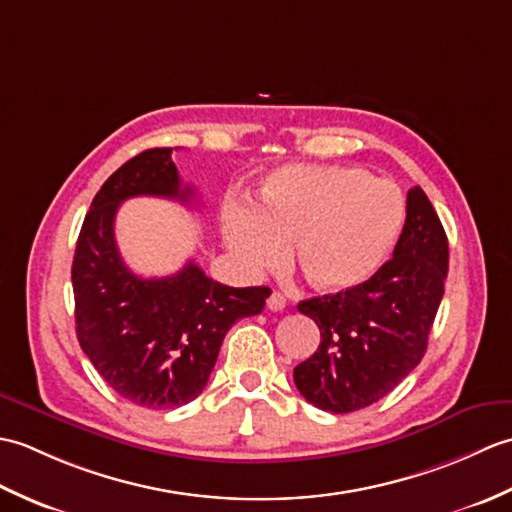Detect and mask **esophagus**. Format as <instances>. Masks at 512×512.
I'll list each match as a JSON object with an SVG mask.
<instances>
[{
  "mask_svg": "<svg viewBox=\"0 0 512 512\" xmlns=\"http://www.w3.org/2000/svg\"><path fill=\"white\" fill-rule=\"evenodd\" d=\"M266 306H268V310H270V312H281V310L286 308V297L281 295V292H273V295L268 297Z\"/></svg>",
  "mask_w": 512,
  "mask_h": 512,
  "instance_id": "obj_1",
  "label": "esophagus"
}]
</instances>
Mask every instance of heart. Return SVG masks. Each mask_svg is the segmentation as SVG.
<instances>
[{
    "mask_svg": "<svg viewBox=\"0 0 512 512\" xmlns=\"http://www.w3.org/2000/svg\"><path fill=\"white\" fill-rule=\"evenodd\" d=\"M405 226V200L361 167L290 165L270 173L262 204H231L224 242L239 264H279L295 242V264L314 290H356L380 273Z\"/></svg>",
    "mask_w": 512,
    "mask_h": 512,
    "instance_id": "heart-1",
    "label": "heart"
}]
</instances>
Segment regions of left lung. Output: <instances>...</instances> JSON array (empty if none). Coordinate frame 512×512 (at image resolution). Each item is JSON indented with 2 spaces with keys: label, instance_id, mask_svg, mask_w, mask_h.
I'll return each mask as SVG.
<instances>
[{
  "label": "left lung",
  "instance_id": "left-lung-1",
  "mask_svg": "<svg viewBox=\"0 0 512 512\" xmlns=\"http://www.w3.org/2000/svg\"><path fill=\"white\" fill-rule=\"evenodd\" d=\"M447 270V233L427 193L413 187L394 257L380 273L356 290L297 306L321 330L319 350L295 367L301 396L332 413L387 396L427 352Z\"/></svg>",
  "mask_w": 512,
  "mask_h": 512
}]
</instances>
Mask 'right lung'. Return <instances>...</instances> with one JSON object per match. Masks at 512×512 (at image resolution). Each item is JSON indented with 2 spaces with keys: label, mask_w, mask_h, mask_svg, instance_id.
Listing matches in <instances>:
<instances>
[{
  "label": "right lung",
  "mask_w": 512,
  "mask_h": 512,
  "mask_svg": "<svg viewBox=\"0 0 512 512\" xmlns=\"http://www.w3.org/2000/svg\"><path fill=\"white\" fill-rule=\"evenodd\" d=\"M171 147L147 149L105 180L85 215L72 262L76 339L118 396L173 409L202 394L231 325L259 314L270 288H231L189 262L160 279L134 275L118 253L121 202L156 195L191 202Z\"/></svg>",
  "instance_id": "right-lung-1"
}]
</instances>
